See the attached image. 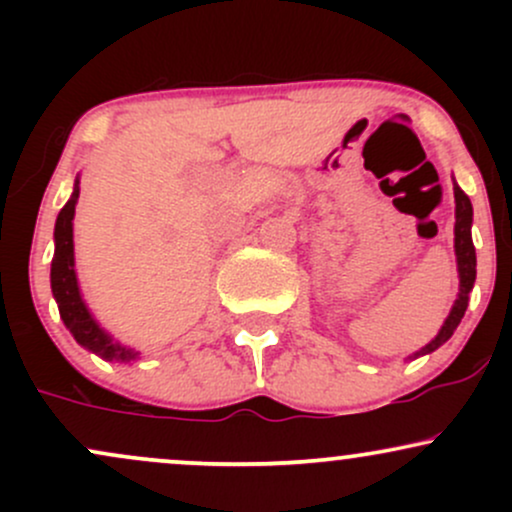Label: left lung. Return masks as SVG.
Returning a JSON list of instances; mask_svg holds the SVG:
<instances>
[{
  "label": "left lung",
  "mask_w": 512,
  "mask_h": 512,
  "mask_svg": "<svg viewBox=\"0 0 512 512\" xmlns=\"http://www.w3.org/2000/svg\"><path fill=\"white\" fill-rule=\"evenodd\" d=\"M455 255H457V269H460V298L452 305L448 320L440 327L438 337L431 344L424 346L419 354H431L440 344H445L452 337V332L457 330L460 320L464 317L469 303V291H472L474 279H477V252H474L472 243V202L469 197L460 190V185L455 182Z\"/></svg>",
  "instance_id": "1"
}]
</instances>
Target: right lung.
Here are the masks:
<instances>
[{"label": "right lung", "instance_id": "add662e5", "mask_svg": "<svg viewBox=\"0 0 512 512\" xmlns=\"http://www.w3.org/2000/svg\"><path fill=\"white\" fill-rule=\"evenodd\" d=\"M79 199V180H76L72 197L64 204L60 216L55 223V257H52L50 269V284L52 296H55L57 308H60V317L67 325V330L74 334V339L88 351L98 354L105 361H129L134 358L132 349H125L117 342H113L110 334H105L101 327L96 325L88 308L81 301L79 284H76L74 274V240H72V219L74 207Z\"/></svg>", "mask_w": 512, "mask_h": 512}]
</instances>
